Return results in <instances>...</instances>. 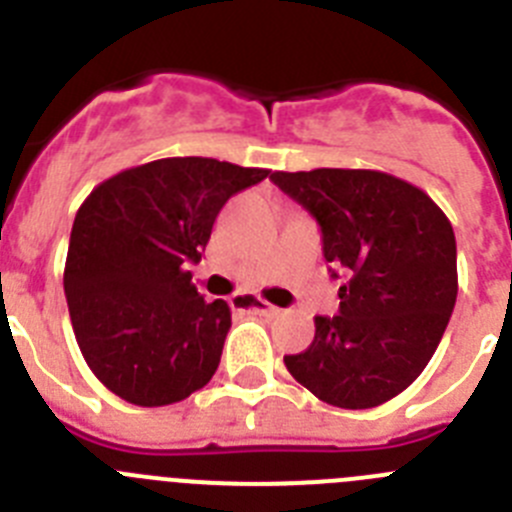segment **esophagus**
I'll list each match as a JSON object with an SVG mask.
<instances>
[{
  "instance_id": "34e87169",
  "label": "esophagus",
  "mask_w": 512,
  "mask_h": 512,
  "mask_svg": "<svg viewBox=\"0 0 512 512\" xmlns=\"http://www.w3.org/2000/svg\"><path fill=\"white\" fill-rule=\"evenodd\" d=\"M233 307H238V310L243 312H256V315H266V318H271V315H277V307L266 305V302L261 300H253V297L248 295H238L233 297Z\"/></svg>"
}]
</instances>
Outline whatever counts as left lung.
Here are the masks:
<instances>
[{"instance_id": "left-lung-1", "label": "left lung", "mask_w": 512, "mask_h": 512, "mask_svg": "<svg viewBox=\"0 0 512 512\" xmlns=\"http://www.w3.org/2000/svg\"><path fill=\"white\" fill-rule=\"evenodd\" d=\"M271 182L305 207L323 256L343 271L338 315L315 318L289 374L318 400L377 408L418 379L456 305V238L449 217L413 184L369 169L274 171Z\"/></svg>"}]
</instances>
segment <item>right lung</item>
<instances>
[{"label":"right lung","mask_w":512,"mask_h":512,"mask_svg":"<svg viewBox=\"0 0 512 512\" xmlns=\"http://www.w3.org/2000/svg\"><path fill=\"white\" fill-rule=\"evenodd\" d=\"M266 176L217 158H158L120 171L84 200L63 289L76 343L107 390L161 408L210 382L230 307L205 302L187 266L202 259L225 202Z\"/></svg>","instance_id":"1"}]
</instances>
